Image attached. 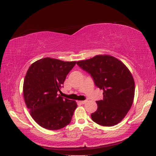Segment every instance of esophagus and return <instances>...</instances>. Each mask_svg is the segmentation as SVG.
<instances>
[{
  "mask_svg": "<svg viewBox=\"0 0 156 156\" xmlns=\"http://www.w3.org/2000/svg\"><path fill=\"white\" fill-rule=\"evenodd\" d=\"M87 102V101H78V102L80 104H85Z\"/></svg>",
  "mask_w": 156,
  "mask_h": 156,
  "instance_id": "1",
  "label": "esophagus"
}]
</instances>
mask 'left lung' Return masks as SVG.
<instances>
[{
  "mask_svg": "<svg viewBox=\"0 0 156 156\" xmlns=\"http://www.w3.org/2000/svg\"><path fill=\"white\" fill-rule=\"evenodd\" d=\"M76 64L103 90V99L97 101V110L91 114L92 121L107 127L120 122L130 110L135 95V82L127 66L109 55H97Z\"/></svg>",
  "mask_w": 156,
  "mask_h": 156,
  "instance_id": "obj_1",
  "label": "left lung"
}]
</instances>
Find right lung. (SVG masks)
Instances as JSON below:
<instances>
[{"label": "right lung", "instance_id": "right-lung-1", "mask_svg": "<svg viewBox=\"0 0 156 156\" xmlns=\"http://www.w3.org/2000/svg\"><path fill=\"white\" fill-rule=\"evenodd\" d=\"M76 64L45 58L29 68L23 83V97L32 118L41 127L58 130L70 122L76 102L58 93Z\"/></svg>", "mask_w": 156, "mask_h": 156}]
</instances>
